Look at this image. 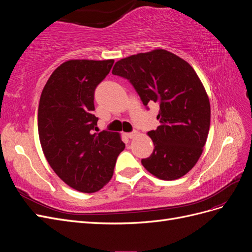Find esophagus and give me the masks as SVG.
<instances>
[{
    "label": "esophagus",
    "instance_id": "esophagus-1",
    "mask_svg": "<svg viewBox=\"0 0 252 252\" xmlns=\"http://www.w3.org/2000/svg\"><path fill=\"white\" fill-rule=\"evenodd\" d=\"M138 134H139V132H138V131H133V132H129V133H127L126 135L128 136L129 139H134L135 136L138 135Z\"/></svg>",
    "mask_w": 252,
    "mask_h": 252
}]
</instances>
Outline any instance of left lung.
Segmentation results:
<instances>
[{"instance_id":"left-lung-1","label":"left lung","mask_w":252,"mask_h":252,"mask_svg":"<svg viewBox=\"0 0 252 252\" xmlns=\"http://www.w3.org/2000/svg\"><path fill=\"white\" fill-rule=\"evenodd\" d=\"M112 74L130 82L144 106H159L161 125L148 132L155 149L143 166L161 180L182 178L199 161L210 126L209 98L193 68L172 52L155 49L118 61Z\"/></svg>"}]
</instances>
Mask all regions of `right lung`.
Instances as JSON below:
<instances>
[{"label":"right lung","instance_id":"obj_1","mask_svg":"<svg viewBox=\"0 0 252 252\" xmlns=\"http://www.w3.org/2000/svg\"><path fill=\"white\" fill-rule=\"evenodd\" d=\"M113 60H69L52 72L37 110L41 146L50 167L68 186L93 193L111 180L125 148L118 132H94V90Z\"/></svg>","mask_w":252,"mask_h":252}]
</instances>
